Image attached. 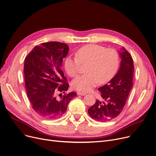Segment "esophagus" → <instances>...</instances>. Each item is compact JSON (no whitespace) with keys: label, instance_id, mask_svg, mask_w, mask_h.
Masks as SVG:
<instances>
[{"label":"esophagus","instance_id":"1","mask_svg":"<svg viewBox=\"0 0 156 156\" xmlns=\"http://www.w3.org/2000/svg\"><path fill=\"white\" fill-rule=\"evenodd\" d=\"M77 95H86V94L85 93V92H77Z\"/></svg>","mask_w":156,"mask_h":156}]
</instances>
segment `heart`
Here are the masks:
<instances>
[{"instance_id":"heart-1","label":"heart","mask_w":156,"mask_h":156,"mask_svg":"<svg viewBox=\"0 0 156 156\" xmlns=\"http://www.w3.org/2000/svg\"><path fill=\"white\" fill-rule=\"evenodd\" d=\"M81 64H87V74L78 76L72 82L73 87L82 92L90 91L100 83L110 80L115 74L119 66V55L113 49L97 44H88L76 52V56H68L64 62L67 73L76 77L80 73Z\"/></svg>"}]
</instances>
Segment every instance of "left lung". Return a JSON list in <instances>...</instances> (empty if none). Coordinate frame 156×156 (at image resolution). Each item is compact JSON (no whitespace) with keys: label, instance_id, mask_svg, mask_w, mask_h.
Instances as JSON below:
<instances>
[{"label":"left lung","instance_id":"8db88e82","mask_svg":"<svg viewBox=\"0 0 156 156\" xmlns=\"http://www.w3.org/2000/svg\"><path fill=\"white\" fill-rule=\"evenodd\" d=\"M120 67L117 74L98 89L103 101L97 100L88 109L91 118L97 122H106L117 117L122 112L133 87L134 75L133 60L125 48L119 52Z\"/></svg>","mask_w":156,"mask_h":156}]
</instances>
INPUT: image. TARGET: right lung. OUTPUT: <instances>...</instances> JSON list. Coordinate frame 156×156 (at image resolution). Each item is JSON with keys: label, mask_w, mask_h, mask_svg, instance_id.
Listing matches in <instances>:
<instances>
[{"label": "right lung", "mask_w": 156, "mask_h": 156, "mask_svg": "<svg viewBox=\"0 0 156 156\" xmlns=\"http://www.w3.org/2000/svg\"><path fill=\"white\" fill-rule=\"evenodd\" d=\"M69 46L62 43L51 41L36 46L25 59L24 76L27 97L34 110L45 119H57L67 110L76 92L62 95L69 83L61 70L62 60ZM61 94L59 97L55 92Z\"/></svg>", "instance_id": "right-lung-1"}]
</instances>
